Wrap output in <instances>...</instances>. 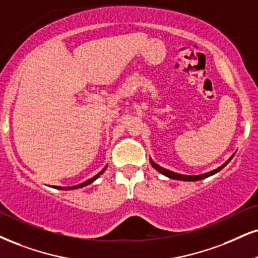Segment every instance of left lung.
I'll list each match as a JSON object with an SVG mask.
<instances>
[{"mask_svg":"<svg viewBox=\"0 0 258 258\" xmlns=\"http://www.w3.org/2000/svg\"><path fill=\"white\" fill-rule=\"evenodd\" d=\"M234 154H236V153L232 154L231 157H230V159H228V160L226 161V163H224V164L221 165V166H219L218 168H215V170L209 171V172H206V173H202V174H197V176H189V174H180V173L173 172V171H170V170H167V168L161 167L160 165H158L157 163H154V161L152 160L151 158H149V161H151V165L155 168V170L158 171V172H160L161 174H164V176H166V177H168V178H171V179L184 180V182H196V180L205 179V178L211 177V176H213V174L218 173L219 171H221L222 168H224L225 166H226V165H227L228 163H230V161L232 160V158L234 157Z\"/></svg>","mask_w":258,"mask_h":258,"instance_id":"1","label":"left lung"}]
</instances>
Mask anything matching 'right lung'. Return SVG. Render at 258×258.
<instances>
[{
  "label": "right lung",
  "mask_w": 258,
  "mask_h": 258,
  "mask_svg": "<svg viewBox=\"0 0 258 258\" xmlns=\"http://www.w3.org/2000/svg\"><path fill=\"white\" fill-rule=\"evenodd\" d=\"M106 167H107V166H105V167L103 168V170L100 171L99 173L95 174L94 177L90 178V179H87V180H86V182H84V183L78 184V185H74V186H56V185H53L52 187H53V189H58V190H75V189H80V187H84V186H86V185H90V184L93 183L95 179H98V178L100 177V174H103V173L105 172V170H106Z\"/></svg>",
  "instance_id": "1"
}]
</instances>
